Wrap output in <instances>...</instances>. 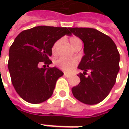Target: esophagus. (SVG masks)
Returning a JSON list of instances; mask_svg holds the SVG:
<instances>
[{"mask_svg": "<svg viewBox=\"0 0 129 129\" xmlns=\"http://www.w3.org/2000/svg\"><path fill=\"white\" fill-rule=\"evenodd\" d=\"M64 76L65 77H66V78H69V77H71L72 76V75L71 74H69V73H64Z\"/></svg>", "mask_w": 129, "mask_h": 129, "instance_id": "34e87169", "label": "esophagus"}]
</instances>
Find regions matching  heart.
Here are the masks:
<instances>
[{
    "label": "heart",
    "mask_w": 129,
    "mask_h": 129,
    "mask_svg": "<svg viewBox=\"0 0 129 129\" xmlns=\"http://www.w3.org/2000/svg\"><path fill=\"white\" fill-rule=\"evenodd\" d=\"M69 42H70V45H72V47L73 48H75L78 45L82 44L81 40L77 37H72L69 39ZM60 44V40H57L55 42V43L54 44L53 48H52L53 51H55L57 49ZM55 63L60 69H61L64 71H66V72H69V71H72L73 69V68L77 65V61L75 60H73V59L66 60L64 58H59L55 61Z\"/></svg>",
    "instance_id": "1"
}]
</instances>
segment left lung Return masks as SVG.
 <instances>
[{
  "instance_id": "obj_1",
  "label": "left lung",
  "mask_w": 129,
  "mask_h": 129,
  "mask_svg": "<svg viewBox=\"0 0 129 129\" xmlns=\"http://www.w3.org/2000/svg\"><path fill=\"white\" fill-rule=\"evenodd\" d=\"M69 30L84 42V53L78 68L80 83L72 87L75 99L87 105L103 101L116 82L119 70V54L114 42L96 29L70 27ZM89 70L90 74L87 76Z\"/></svg>"
}]
</instances>
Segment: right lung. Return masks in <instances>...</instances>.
I'll use <instances>...</instances> for the list:
<instances>
[{"label":"right lung","instance_id":"obj_1","mask_svg":"<svg viewBox=\"0 0 129 129\" xmlns=\"http://www.w3.org/2000/svg\"><path fill=\"white\" fill-rule=\"evenodd\" d=\"M70 27L37 26L21 32L9 51L8 69L12 84L24 101L39 104L53 94L57 79L63 72L57 67L39 68L40 62L51 64L54 44Z\"/></svg>","mask_w":129,"mask_h":129}]
</instances>
